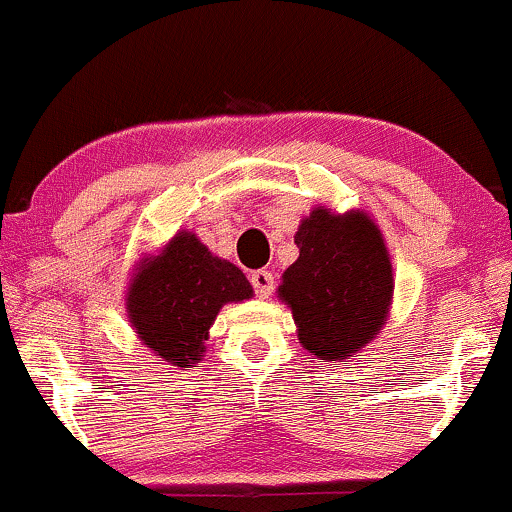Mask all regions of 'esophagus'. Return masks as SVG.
<instances>
[{"instance_id": "34e87169", "label": "esophagus", "mask_w": 512, "mask_h": 512, "mask_svg": "<svg viewBox=\"0 0 512 512\" xmlns=\"http://www.w3.org/2000/svg\"><path fill=\"white\" fill-rule=\"evenodd\" d=\"M250 281L260 298H269V295L274 293V274L267 272V269H257V272H252Z\"/></svg>"}]
</instances>
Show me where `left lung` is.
<instances>
[{"label": "left lung", "mask_w": 512, "mask_h": 512, "mask_svg": "<svg viewBox=\"0 0 512 512\" xmlns=\"http://www.w3.org/2000/svg\"><path fill=\"white\" fill-rule=\"evenodd\" d=\"M300 257L281 276L298 341L319 360H346L389 317L393 267L379 226L360 209L315 207L295 233Z\"/></svg>", "instance_id": "left-lung-1"}]
</instances>
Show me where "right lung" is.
<instances>
[{
  "label": "right lung",
  "instance_id": "add662e5",
  "mask_svg": "<svg viewBox=\"0 0 512 512\" xmlns=\"http://www.w3.org/2000/svg\"><path fill=\"white\" fill-rule=\"evenodd\" d=\"M248 298L252 286L236 264L212 255L195 233L178 231L159 255L140 260L126 312L152 353L169 365L193 367L221 307Z\"/></svg>",
  "mask_w": 512,
  "mask_h": 512
}]
</instances>
